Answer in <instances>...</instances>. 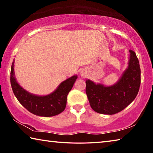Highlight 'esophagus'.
Masks as SVG:
<instances>
[{"instance_id": "esophagus-1", "label": "esophagus", "mask_w": 153, "mask_h": 153, "mask_svg": "<svg viewBox=\"0 0 153 153\" xmlns=\"http://www.w3.org/2000/svg\"><path fill=\"white\" fill-rule=\"evenodd\" d=\"M80 76L82 77H86L87 76V72L84 69H82V70L80 71Z\"/></svg>"}]
</instances>
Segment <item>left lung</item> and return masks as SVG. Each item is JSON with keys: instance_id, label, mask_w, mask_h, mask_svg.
Masks as SVG:
<instances>
[{"instance_id": "1", "label": "left lung", "mask_w": 153, "mask_h": 153, "mask_svg": "<svg viewBox=\"0 0 153 153\" xmlns=\"http://www.w3.org/2000/svg\"><path fill=\"white\" fill-rule=\"evenodd\" d=\"M128 66L120 79L111 86L86 80V92L90 107L97 113L113 115L135 99L140 86V67L135 52L129 50Z\"/></svg>"}]
</instances>
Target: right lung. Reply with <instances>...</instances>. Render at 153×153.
Here are the masks:
<instances>
[{"instance_id":"obj_1","label":"right lung","mask_w":153,"mask_h":153,"mask_svg":"<svg viewBox=\"0 0 153 153\" xmlns=\"http://www.w3.org/2000/svg\"><path fill=\"white\" fill-rule=\"evenodd\" d=\"M13 61L11 70V84L15 97L30 113L40 117H53L65 110L67 104V97L77 78V75L62 82L51 94L39 96L33 94L18 84L15 77Z\"/></svg>"}]
</instances>
